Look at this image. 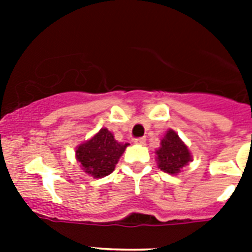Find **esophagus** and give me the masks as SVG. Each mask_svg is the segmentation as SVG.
I'll return each instance as SVG.
<instances>
[{
  "label": "esophagus",
  "mask_w": 252,
  "mask_h": 252,
  "mask_svg": "<svg viewBox=\"0 0 252 252\" xmlns=\"http://www.w3.org/2000/svg\"><path fill=\"white\" fill-rule=\"evenodd\" d=\"M145 137H137V139H135V144H137V145H145Z\"/></svg>",
  "instance_id": "1"
}]
</instances>
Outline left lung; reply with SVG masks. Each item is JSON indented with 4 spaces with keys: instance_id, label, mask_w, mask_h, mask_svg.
Masks as SVG:
<instances>
[{
    "instance_id": "1",
    "label": "left lung",
    "mask_w": 252,
    "mask_h": 252,
    "mask_svg": "<svg viewBox=\"0 0 252 252\" xmlns=\"http://www.w3.org/2000/svg\"><path fill=\"white\" fill-rule=\"evenodd\" d=\"M157 154L159 168L169 174L179 173L180 169L192 160L188 148L173 130L166 132L160 142V149L157 150Z\"/></svg>"
}]
</instances>
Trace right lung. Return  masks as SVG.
Segmentation results:
<instances>
[{
    "instance_id": "obj_1",
    "label": "right lung",
    "mask_w": 252,
    "mask_h": 252,
    "mask_svg": "<svg viewBox=\"0 0 252 252\" xmlns=\"http://www.w3.org/2000/svg\"><path fill=\"white\" fill-rule=\"evenodd\" d=\"M128 144L117 142L107 128H101L98 133L77 149V160L82 169L93 178H103L115 170L116 164Z\"/></svg>"
}]
</instances>
